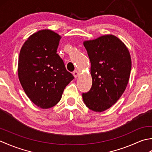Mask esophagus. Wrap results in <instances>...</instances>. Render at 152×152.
<instances>
[{
	"label": "esophagus",
	"instance_id": "1",
	"mask_svg": "<svg viewBox=\"0 0 152 152\" xmlns=\"http://www.w3.org/2000/svg\"><path fill=\"white\" fill-rule=\"evenodd\" d=\"M73 75H74V77H75V78H76V77L78 76V71H77V70L74 71V72H73Z\"/></svg>",
	"mask_w": 152,
	"mask_h": 152
}]
</instances>
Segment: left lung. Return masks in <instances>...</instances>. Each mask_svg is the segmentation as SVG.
I'll list each match as a JSON object with an SVG mask.
<instances>
[{
    "label": "left lung",
    "instance_id": "left-lung-1",
    "mask_svg": "<svg viewBox=\"0 0 152 152\" xmlns=\"http://www.w3.org/2000/svg\"><path fill=\"white\" fill-rule=\"evenodd\" d=\"M83 45L91 62L92 86L82 93L86 106L95 112L110 108L121 97L129 80L131 59L125 45L114 35H104Z\"/></svg>",
    "mask_w": 152,
    "mask_h": 152
}]
</instances>
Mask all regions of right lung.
I'll list each match as a JSON object with an SVG mask.
<instances>
[{"label":"right lung","instance_id":"right-lung-1","mask_svg":"<svg viewBox=\"0 0 152 152\" xmlns=\"http://www.w3.org/2000/svg\"><path fill=\"white\" fill-rule=\"evenodd\" d=\"M60 39L52 31H38L26 40L19 53L18 76L22 88L31 101L43 109L57 104L74 78L57 53Z\"/></svg>","mask_w":152,"mask_h":152}]
</instances>
